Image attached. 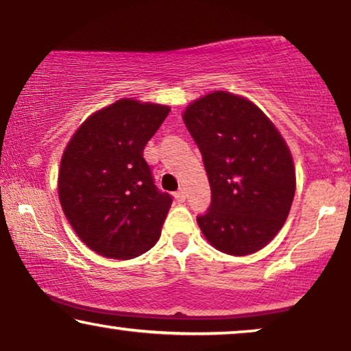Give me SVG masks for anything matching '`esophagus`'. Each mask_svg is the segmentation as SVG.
I'll use <instances>...</instances> for the list:
<instances>
[{"instance_id": "1", "label": "esophagus", "mask_w": 351, "mask_h": 351, "mask_svg": "<svg viewBox=\"0 0 351 351\" xmlns=\"http://www.w3.org/2000/svg\"><path fill=\"white\" fill-rule=\"evenodd\" d=\"M174 198L177 199V203H184L185 198H186L185 191H184V190H177L176 193H174Z\"/></svg>"}]
</instances>
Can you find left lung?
Listing matches in <instances>:
<instances>
[{
	"mask_svg": "<svg viewBox=\"0 0 351 351\" xmlns=\"http://www.w3.org/2000/svg\"><path fill=\"white\" fill-rule=\"evenodd\" d=\"M184 121L210 185L209 209L196 217L201 232L230 256L261 251L285 225L295 193L281 134L252 102L225 90L190 104Z\"/></svg>",
	"mask_w": 351,
	"mask_h": 351,
	"instance_id": "obj_1",
	"label": "left lung"
}]
</instances>
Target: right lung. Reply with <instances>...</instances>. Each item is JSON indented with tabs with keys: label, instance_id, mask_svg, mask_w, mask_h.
Segmentation results:
<instances>
[{
	"label": "right lung",
	"instance_id": "right-lung-1",
	"mask_svg": "<svg viewBox=\"0 0 351 351\" xmlns=\"http://www.w3.org/2000/svg\"><path fill=\"white\" fill-rule=\"evenodd\" d=\"M169 107L123 99L90 114L60 161L59 199L86 246L126 261L153 247L172 196L155 185L143 158Z\"/></svg>",
	"mask_w": 351,
	"mask_h": 351
}]
</instances>
